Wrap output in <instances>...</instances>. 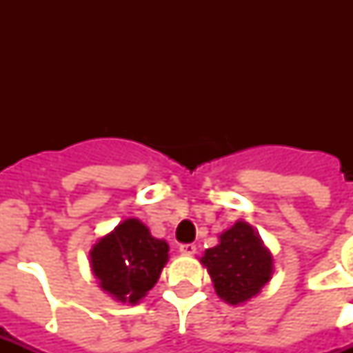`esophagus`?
I'll return each instance as SVG.
<instances>
[{
    "mask_svg": "<svg viewBox=\"0 0 353 353\" xmlns=\"http://www.w3.org/2000/svg\"><path fill=\"white\" fill-rule=\"evenodd\" d=\"M196 249H198V247L194 245V243H183V245H179V252H181V254H194Z\"/></svg>",
    "mask_w": 353,
    "mask_h": 353,
    "instance_id": "obj_1",
    "label": "esophagus"
}]
</instances>
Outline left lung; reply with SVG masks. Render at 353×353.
<instances>
[{
	"mask_svg": "<svg viewBox=\"0 0 353 353\" xmlns=\"http://www.w3.org/2000/svg\"><path fill=\"white\" fill-rule=\"evenodd\" d=\"M214 290L227 304H241L260 293L273 276V256L245 221L220 234V243L201 256Z\"/></svg>",
	"mask_w": 353,
	"mask_h": 353,
	"instance_id": "left-lung-1",
	"label": "left lung"
}]
</instances>
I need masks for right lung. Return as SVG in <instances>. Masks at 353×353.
<instances>
[{
    "instance_id": "obj_1",
    "label": "right lung",
    "mask_w": 353,
    "mask_h": 353,
    "mask_svg": "<svg viewBox=\"0 0 353 353\" xmlns=\"http://www.w3.org/2000/svg\"><path fill=\"white\" fill-rule=\"evenodd\" d=\"M90 262L102 290L115 301L137 304L159 280L168 262V243L130 218L97 241L90 251Z\"/></svg>"
}]
</instances>
